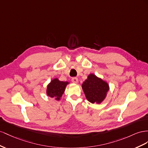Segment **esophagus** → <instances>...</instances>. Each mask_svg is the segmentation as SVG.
<instances>
[{
  "instance_id": "1",
  "label": "esophagus",
  "mask_w": 148,
  "mask_h": 148,
  "mask_svg": "<svg viewBox=\"0 0 148 148\" xmlns=\"http://www.w3.org/2000/svg\"><path fill=\"white\" fill-rule=\"evenodd\" d=\"M71 81H72V82H73V83H77L78 82V79L77 78V77H73L72 78V79H71Z\"/></svg>"
}]
</instances>
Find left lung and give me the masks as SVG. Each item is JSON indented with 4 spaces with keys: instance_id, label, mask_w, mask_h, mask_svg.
<instances>
[{
    "instance_id": "left-lung-1",
    "label": "left lung",
    "mask_w": 148,
    "mask_h": 148,
    "mask_svg": "<svg viewBox=\"0 0 148 148\" xmlns=\"http://www.w3.org/2000/svg\"><path fill=\"white\" fill-rule=\"evenodd\" d=\"M82 88L86 99L92 103H102L109 90L108 83L94 74L88 75L82 84Z\"/></svg>"
}]
</instances>
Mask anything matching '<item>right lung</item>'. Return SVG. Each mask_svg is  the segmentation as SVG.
I'll return each instance as SVG.
<instances>
[{
    "label": "right lung",
    "instance_id": "add662e5",
    "mask_svg": "<svg viewBox=\"0 0 148 148\" xmlns=\"http://www.w3.org/2000/svg\"><path fill=\"white\" fill-rule=\"evenodd\" d=\"M69 82L67 81H60L58 78H54L48 85L46 94L50 97L54 98L56 100H60Z\"/></svg>",
    "mask_w": 148,
    "mask_h": 148
}]
</instances>
